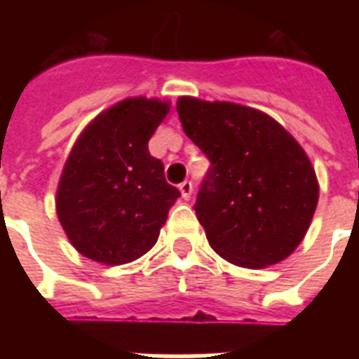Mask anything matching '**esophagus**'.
Wrapping results in <instances>:
<instances>
[{
    "label": "esophagus",
    "mask_w": 359,
    "mask_h": 359,
    "mask_svg": "<svg viewBox=\"0 0 359 359\" xmlns=\"http://www.w3.org/2000/svg\"><path fill=\"white\" fill-rule=\"evenodd\" d=\"M179 188H180V194H182V197H184V199H190L191 194H194V184H191V180H184V182H182Z\"/></svg>",
    "instance_id": "1"
}]
</instances>
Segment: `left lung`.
Instances as JSON below:
<instances>
[{
	"label": "left lung",
	"instance_id": "8db88e82",
	"mask_svg": "<svg viewBox=\"0 0 359 359\" xmlns=\"http://www.w3.org/2000/svg\"><path fill=\"white\" fill-rule=\"evenodd\" d=\"M177 111L184 134L210 162L194 205L210 248L244 268L287 259L318 201L304 149L272 117L240 104L182 97Z\"/></svg>",
	"mask_w": 359,
	"mask_h": 359
}]
</instances>
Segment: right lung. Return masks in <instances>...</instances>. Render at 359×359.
<instances>
[{"label":"right lung","mask_w":359,"mask_h":359,"mask_svg":"<svg viewBox=\"0 0 359 359\" xmlns=\"http://www.w3.org/2000/svg\"><path fill=\"white\" fill-rule=\"evenodd\" d=\"M169 104L128 98L78 137L57 188V216L76 250L102 264L135 261L156 244L180 191L149 140Z\"/></svg>","instance_id":"obj_1"}]
</instances>
